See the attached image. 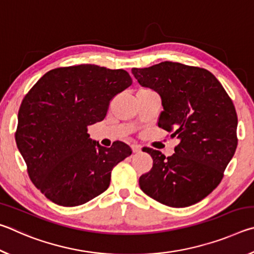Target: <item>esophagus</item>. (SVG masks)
I'll return each mask as SVG.
<instances>
[{
  "label": "esophagus",
  "instance_id": "1",
  "mask_svg": "<svg viewBox=\"0 0 254 254\" xmlns=\"http://www.w3.org/2000/svg\"><path fill=\"white\" fill-rule=\"evenodd\" d=\"M131 149H132V152L133 153H137V152L141 151V147H140L139 144H132L131 145Z\"/></svg>",
  "mask_w": 254,
  "mask_h": 254
}]
</instances>
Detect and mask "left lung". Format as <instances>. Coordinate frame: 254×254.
<instances>
[{
	"label": "left lung",
	"mask_w": 254,
	"mask_h": 254,
	"mask_svg": "<svg viewBox=\"0 0 254 254\" xmlns=\"http://www.w3.org/2000/svg\"><path fill=\"white\" fill-rule=\"evenodd\" d=\"M142 87L157 92L163 111L158 126L179 140L168 158L143 148L153 159L139 179L144 194L170 207H187L218 186L238 145L233 102L220 81L204 68L162 62L132 68Z\"/></svg>",
	"instance_id": "obj_1"
}]
</instances>
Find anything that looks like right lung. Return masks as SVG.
Returning <instances> with one entry per match:
<instances>
[{"mask_svg":"<svg viewBox=\"0 0 254 254\" xmlns=\"http://www.w3.org/2000/svg\"><path fill=\"white\" fill-rule=\"evenodd\" d=\"M131 84L123 69L78 65L46 72L24 96L16 147L31 182L53 203L72 207L95 198L109 188L112 169L132 153L121 141L105 148L87 133Z\"/></svg>","mask_w":254,"mask_h":254,"instance_id":"add662e5","label":"right lung"}]
</instances>
